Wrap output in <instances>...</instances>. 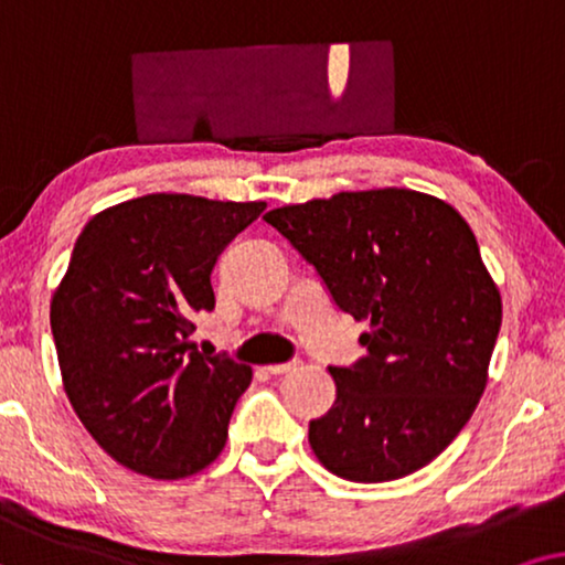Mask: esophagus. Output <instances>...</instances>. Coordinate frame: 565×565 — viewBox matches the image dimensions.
<instances>
[{
  "label": "esophagus",
  "instance_id": "esophagus-1",
  "mask_svg": "<svg viewBox=\"0 0 565 565\" xmlns=\"http://www.w3.org/2000/svg\"><path fill=\"white\" fill-rule=\"evenodd\" d=\"M297 366V361H287V364H268L266 372L268 374H287Z\"/></svg>",
  "mask_w": 565,
  "mask_h": 565
}]
</instances>
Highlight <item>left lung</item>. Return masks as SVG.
<instances>
[{
    "mask_svg": "<svg viewBox=\"0 0 565 565\" xmlns=\"http://www.w3.org/2000/svg\"><path fill=\"white\" fill-rule=\"evenodd\" d=\"M370 322L366 356L330 366L335 403L310 447L338 478L385 483L439 457L488 382L501 295L460 212L408 188L335 193L263 216Z\"/></svg>",
    "mask_w": 565,
    "mask_h": 565,
    "instance_id": "obj_1",
    "label": "left lung"
}]
</instances>
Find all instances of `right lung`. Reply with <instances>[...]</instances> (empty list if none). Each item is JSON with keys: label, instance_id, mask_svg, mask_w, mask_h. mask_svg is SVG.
Returning a JSON list of instances; mask_svg holds the SVG:
<instances>
[{"label": "right lung", "instance_id": "add662e5", "mask_svg": "<svg viewBox=\"0 0 565 565\" xmlns=\"http://www.w3.org/2000/svg\"><path fill=\"white\" fill-rule=\"evenodd\" d=\"M263 201L149 193L85 224L51 299L70 403L113 460L178 480L212 465L247 364L191 349L193 315L214 310L212 270Z\"/></svg>", "mask_w": 565, "mask_h": 565}]
</instances>
